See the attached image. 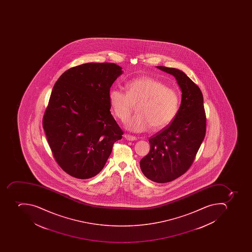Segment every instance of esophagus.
Returning a JSON list of instances; mask_svg holds the SVG:
<instances>
[{
	"mask_svg": "<svg viewBox=\"0 0 252 252\" xmlns=\"http://www.w3.org/2000/svg\"><path fill=\"white\" fill-rule=\"evenodd\" d=\"M125 139H127V140L129 141H134L136 140L137 138L135 136H133V135H129V134H125Z\"/></svg>",
	"mask_w": 252,
	"mask_h": 252,
	"instance_id": "esophagus-1",
	"label": "esophagus"
}]
</instances>
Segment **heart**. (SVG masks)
I'll list each match as a JSON object with an SVG mask.
<instances>
[{
  "label": "heart",
  "mask_w": 252,
  "mask_h": 252,
  "mask_svg": "<svg viewBox=\"0 0 252 252\" xmlns=\"http://www.w3.org/2000/svg\"><path fill=\"white\" fill-rule=\"evenodd\" d=\"M125 89L126 93L111 90L109 101L114 115L122 122L127 119L136 105V114L125 123L130 131L141 132L150 127L152 131H160L170 125L178 113V92L155 78L132 79Z\"/></svg>",
  "instance_id": "1"
}]
</instances>
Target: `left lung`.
<instances>
[{"label":"left lung","mask_w":252,"mask_h":252,"mask_svg":"<svg viewBox=\"0 0 252 252\" xmlns=\"http://www.w3.org/2000/svg\"><path fill=\"white\" fill-rule=\"evenodd\" d=\"M157 67L176 78L182 98L173 122L149 139L151 150L140 160V168L149 180L168 183L185 174L192 164L206 135V113L200 88L185 72Z\"/></svg>","instance_id":"8db88e82"}]
</instances>
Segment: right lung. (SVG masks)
I'll return each instance as SVG.
<instances>
[{"mask_svg": "<svg viewBox=\"0 0 252 252\" xmlns=\"http://www.w3.org/2000/svg\"><path fill=\"white\" fill-rule=\"evenodd\" d=\"M122 73L116 63H83L56 82L42 125L56 161L71 177L99 173L122 138L109 101L110 88Z\"/></svg>", "mask_w": 252, "mask_h": 252, "instance_id": "add662e5", "label": "right lung"}]
</instances>
